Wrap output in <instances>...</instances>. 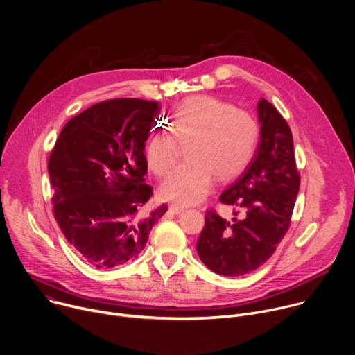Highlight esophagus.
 <instances>
[{"mask_svg":"<svg viewBox=\"0 0 355 355\" xmlns=\"http://www.w3.org/2000/svg\"><path fill=\"white\" fill-rule=\"evenodd\" d=\"M169 211L172 212V214H182V212L184 211V208L183 207H180V205H176V204H172L171 207H169Z\"/></svg>","mask_w":355,"mask_h":355,"instance_id":"esophagus-1","label":"esophagus"}]
</instances>
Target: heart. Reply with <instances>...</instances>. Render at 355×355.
Wrapping results in <instances>:
<instances>
[{
  "label": "heart",
  "mask_w": 355,
  "mask_h": 355,
  "mask_svg": "<svg viewBox=\"0 0 355 355\" xmlns=\"http://www.w3.org/2000/svg\"><path fill=\"white\" fill-rule=\"evenodd\" d=\"M259 141V124L246 110L214 96L184 101L175 112L169 134L154 135L144 157L157 176H166L176 162V146H184L186 164L159 187L164 200L179 205L201 201L216 175L230 179L250 162Z\"/></svg>",
  "instance_id": "b5f03b06"
}]
</instances>
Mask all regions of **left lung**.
I'll return each instance as SVG.
<instances>
[{
  "instance_id": "left-lung-1",
  "label": "left lung",
  "mask_w": 355,
  "mask_h": 355,
  "mask_svg": "<svg viewBox=\"0 0 355 355\" xmlns=\"http://www.w3.org/2000/svg\"><path fill=\"white\" fill-rule=\"evenodd\" d=\"M257 114L260 139L254 155L220 197L235 208V217L225 220L207 211L196 245L201 261L220 275L248 274L271 257L290 228L300 190L287 121L264 98L257 103Z\"/></svg>"
}]
</instances>
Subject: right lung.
Returning a JSON list of instances; mask_svg holds the SVG:
<instances>
[{"label": "right lung", "mask_w": 355, "mask_h": 355, "mask_svg": "<svg viewBox=\"0 0 355 355\" xmlns=\"http://www.w3.org/2000/svg\"><path fill=\"white\" fill-rule=\"evenodd\" d=\"M161 105L110 99L71 119L49 159L53 211L65 239L96 268L137 259L164 204L141 214L153 196L144 150ZM162 119V117H161Z\"/></svg>", "instance_id": "obj_1"}]
</instances>
